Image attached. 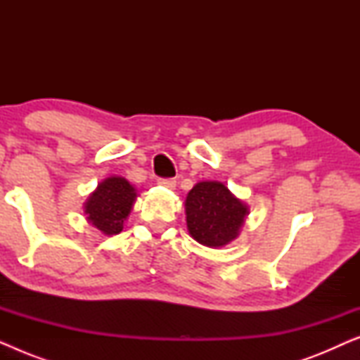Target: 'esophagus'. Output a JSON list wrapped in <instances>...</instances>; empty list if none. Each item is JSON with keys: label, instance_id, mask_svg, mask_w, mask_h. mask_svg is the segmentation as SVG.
<instances>
[{"label": "esophagus", "instance_id": "34e87169", "mask_svg": "<svg viewBox=\"0 0 360 360\" xmlns=\"http://www.w3.org/2000/svg\"><path fill=\"white\" fill-rule=\"evenodd\" d=\"M157 184H159L160 186H165V188H169V190H174L176 186V181L174 179H160Z\"/></svg>", "mask_w": 360, "mask_h": 360}]
</instances>
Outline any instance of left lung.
I'll return each mask as SVG.
<instances>
[{"label":"left lung","instance_id":"1","mask_svg":"<svg viewBox=\"0 0 360 360\" xmlns=\"http://www.w3.org/2000/svg\"><path fill=\"white\" fill-rule=\"evenodd\" d=\"M186 228L201 245L219 249L238 238L249 206L238 198L223 181H198L185 200Z\"/></svg>","mask_w":360,"mask_h":360}]
</instances>
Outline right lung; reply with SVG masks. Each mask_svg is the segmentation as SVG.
<instances>
[{
    "mask_svg": "<svg viewBox=\"0 0 360 360\" xmlns=\"http://www.w3.org/2000/svg\"><path fill=\"white\" fill-rule=\"evenodd\" d=\"M137 190L124 176H108L98 184L83 205L86 221L105 236H116L136 203Z\"/></svg>",
    "mask_w": 360,
    "mask_h": 360,
    "instance_id": "1",
    "label": "right lung"
}]
</instances>
